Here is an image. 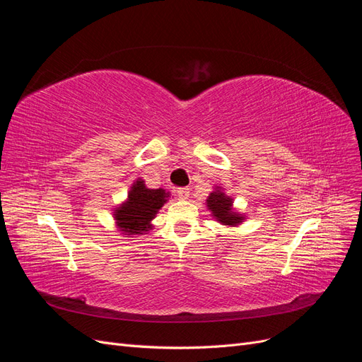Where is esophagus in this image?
<instances>
[{
  "label": "esophagus",
  "mask_w": 362,
  "mask_h": 362,
  "mask_svg": "<svg viewBox=\"0 0 362 362\" xmlns=\"http://www.w3.org/2000/svg\"><path fill=\"white\" fill-rule=\"evenodd\" d=\"M177 193H178V198H180V199H189V196H190V189H187V187H182V189H178V190H177Z\"/></svg>",
  "instance_id": "1"
}]
</instances>
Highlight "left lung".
I'll return each mask as SVG.
<instances>
[{"mask_svg":"<svg viewBox=\"0 0 362 362\" xmlns=\"http://www.w3.org/2000/svg\"><path fill=\"white\" fill-rule=\"evenodd\" d=\"M206 206L217 221L223 225L234 226V225H238L242 221H245V217L242 214H238L233 210V199L221 190L210 193V196H208L206 199Z\"/></svg>","mask_w":362,"mask_h":362,"instance_id":"obj_1","label":"left lung"}]
</instances>
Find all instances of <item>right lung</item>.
<instances>
[{"label":"right lung","mask_w":362,"mask_h":362,"mask_svg":"<svg viewBox=\"0 0 362 362\" xmlns=\"http://www.w3.org/2000/svg\"><path fill=\"white\" fill-rule=\"evenodd\" d=\"M168 199L169 192L163 189H148L145 181L137 180L131 187L127 201L115 211L119 229L128 235H139L149 231L152 228L151 221Z\"/></svg>","instance_id":"obj_1"}]
</instances>
